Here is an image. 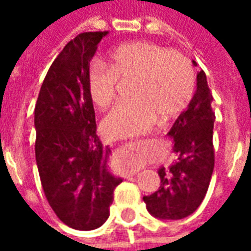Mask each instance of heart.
<instances>
[{
    "instance_id": "b5f03b06",
    "label": "heart",
    "mask_w": 251,
    "mask_h": 251,
    "mask_svg": "<svg viewBox=\"0 0 251 251\" xmlns=\"http://www.w3.org/2000/svg\"><path fill=\"white\" fill-rule=\"evenodd\" d=\"M134 77V100L114 106L102 121L111 138L147 133L156 117L169 120L180 114L194 97L195 70L183 52L167 50L151 41H133L115 47L106 64L94 60L87 72V90L93 103L104 109L115 97L117 80Z\"/></svg>"
}]
</instances>
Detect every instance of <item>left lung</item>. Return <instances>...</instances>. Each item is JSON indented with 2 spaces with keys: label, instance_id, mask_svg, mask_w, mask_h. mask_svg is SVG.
I'll return each instance as SVG.
<instances>
[{
  "label": "left lung",
  "instance_id": "obj_1",
  "mask_svg": "<svg viewBox=\"0 0 251 251\" xmlns=\"http://www.w3.org/2000/svg\"><path fill=\"white\" fill-rule=\"evenodd\" d=\"M196 66V63L194 62ZM196 93L171 127L177 161L169 169L160 168V187L144 196L147 210L160 219H183L196 211L204 199L214 171L215 153L212 131L215 113L204 71L198 72Z\"/></svg>",
  "mask_w": 251,
  "mask_h": 251
}]
</instances>
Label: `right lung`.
<instances>
[{"mask_svg":"<svg viewBox=\"0 0 251 251\" xmlns=\"http://www.w3.org/2000/svg\"><path fill=\"white\" fill-rule=\"evenodd\" d=\"M109 32H84L67 43L41 84L35 107L36 163L48 203L71 228L88 231L107 221L122 179L107 169L110 149L97 133L87 72Z\"/></svg>","mask_w":251,"mask_h":251,"instance_id":"right-lung-1","label":"right lung"}]
</instances>
